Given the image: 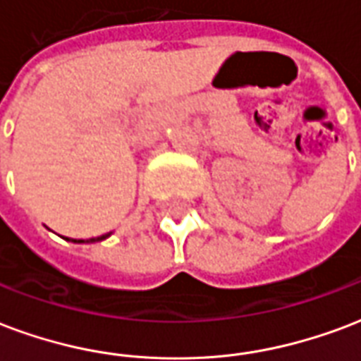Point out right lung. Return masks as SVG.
<instances>
[{
	"instance_id": "right-lung-1",
	"label": "right lung",
	"mask_w": 361,
	"mask_h": 361,
	"mask_svg": "<svg viewBox=\"0 0 361 361\" xmlns=\"http://www.w3.org/2000/svg\"><path fill=\"white\" fill-rule=\"evenodd\" d=\"M111 233H105V235H101V237H92V239H68L66 237V241H72V243H95V241H103V239H106Z\"/></svg>"
}]
</instances>
